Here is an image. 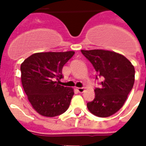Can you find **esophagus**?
I'll list each match as a JSON object with an SVG mask.
<instances>
[{
  "label": "esophagus",
  "mask_w": 146,
  "mask_h": 146,
  "mask_svg": "<svg viewBox=\"0 0 146 146\" xmlns=\"http://www.w3.org/2000/svg\"><path fill=\"white\" fill-rule=\"evenodd\" d=\"M78 92H80V93H83L84 92V88H77V89H76Z\"/></svg>",
  "instance_id": "esophagus-1"
}]
</instances>
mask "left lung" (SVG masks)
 Listing matches in <instances>:
<instances>
[{
    "label": "left lung",
    "instance_id": "8db88e82",
    "mask_svg": "<svg viewBox=\"0 0 146 146\" xmlns=\"http://www.w3.org/2000/svg\"><path fill=\"white\" fill-rule=\"evenodd\" d=\"M102 78L101 88L95 89L94 100L88 102L95 116L108 117L121 109L135 83V67L123 55L106 50H81Z\"/></svg>",
    "mask_w": 146,
    "mask_h": 146
}]
</instances>
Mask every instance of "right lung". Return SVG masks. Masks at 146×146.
I'll use <instances>...</instances> for the list:
<instances>
[{
	"instance_id": "1",
	"label": "right lung",
	"mask_w": 146,
	"mask_h": 146,
	"mask_svg": "<svg viewBox=\"0 0 146 146\" xmlns=\"http://www.w3.org/2000/svg\"><path fill=\"white\" fill-rule=\"evenodd\" d=\"M74 51L40 52L30 55L21 64V80L28 100L36 112L53 117L65 113L74 92L61 85L62 67Z\"/></svg>"
}]
</instances>
